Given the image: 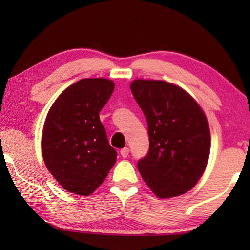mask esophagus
Listing matches in <instances>:
<instances>
[{
	"label": "esophagus",
	"instance_id": "34e87169",
	"mask_svg": "<svg viewBox=\"0 0 250 250\" xmlns=\"http://www.w3.org/2000/svg\"><path fill=\"white\" fill-rule=\"evenodd\" d=\"M120 154L122 158H126V156L129 155V147H124V149L120 151Z\"/></svg>",
	"mask_w": 250,
	"mask_h": 250
}]
</instances>
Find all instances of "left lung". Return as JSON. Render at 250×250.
Returning a JSON list of instances; mask_svg holds the SVG:
<instances>
[{
	"label": "left lung",
	"instance_id": "1",
	"mask_svg": "<svg viewBox=\"0 0 250 250\" xmlns=\"http://www.w3.org/2000/svg\"><path fill=\"white\" fill-rule=\"evenodd\" d=\"M131 91L147 122L150 147L139 172L156 196L191 189L204 172L210 134L206 117L188 92L162 80H134Z\"/></svg>",
	"mask_w": 250,
	"mask_h": 250
}]
</instances>
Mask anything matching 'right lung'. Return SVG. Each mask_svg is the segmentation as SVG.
I'll list each match as a JSON object with an SVG mask.
<instances>
[{"instance_id": "1", "label": "right lung", "mask_w": 250, "mask_h": 250, "mask_svg": "<svg viewBox=\"0 0 250 250\" xmlns=\"http://www.w3.org/2000/svg\"><path fill=\"white\" fill-rule=\"evenodd\" d=\"M115 84L86 78L71 84L49 109L42 137L48 171L66 191L90 195L107 177L117 159L99 112Z\"/></svg>"}]
</instances>
